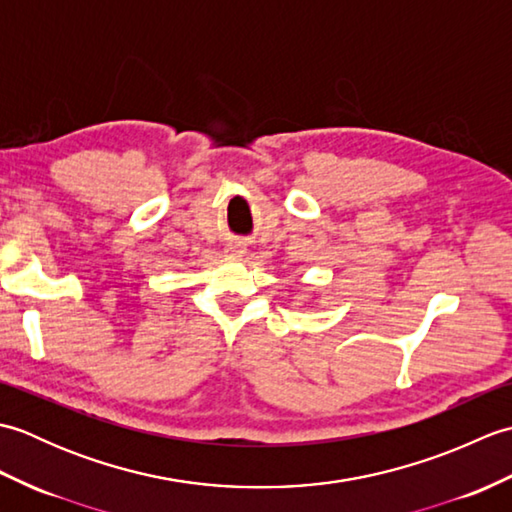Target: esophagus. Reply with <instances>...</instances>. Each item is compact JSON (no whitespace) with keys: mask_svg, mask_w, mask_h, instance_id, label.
Returning <instances> with one entry per match:
<instances>
[{"mask_svg":"<svg viewBox=\"0 0 512 512\" xmlns=\"http://www.w3.org/2000/svg\"><path fill=\"white\" fill-rule=\"evenodd\" d=\"M228 253H231V255H242V253H244V246L239 244V242L228 244Z\"/></svg>","mask_w":512,"mask_h":512,"instance_id":"obj_1","label":"esophagus"}]
</instances>
